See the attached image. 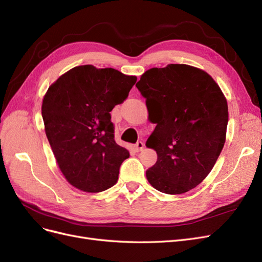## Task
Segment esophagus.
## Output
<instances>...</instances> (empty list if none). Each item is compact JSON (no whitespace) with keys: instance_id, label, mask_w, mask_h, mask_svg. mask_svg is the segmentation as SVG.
<instances>
[{"instance_id":"34e87169","label":"esophagus","mask_w":262,"mask_h":262,"mask_svg":"<svg viewBox=\"0 0 262 262\" xmlns=\"http://www.w3.org/2000/svg\"><path fill=\"white\" fill-rule=\"evenodd\" d=\"M134 148H136L138 152H140V150L144 148V143H143V142H138V143L134 145Z\"/></svg>"}]
</instances>
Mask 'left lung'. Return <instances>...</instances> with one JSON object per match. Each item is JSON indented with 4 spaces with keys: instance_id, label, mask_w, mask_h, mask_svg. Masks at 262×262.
Here are the masks:
<instances>
[{
    "instance_id": "8db88e82",
    "label": "left lung",
    "mask_w": 262,
    "mask_h": 262,
    "mask_svg": "<svg viewBox=\"0 0 262 262\" xmlns=\"http://www.w3.org/2000/svg\"><path fill=\"white\" fill-rule=\"evenodd\" d=\"M136 86L156 124L145 145L156 150L157 162L146 178L158 191L185 193L209 175L224 146V94L210 74L188 64L149 69Z\"/></svg>"
}]
</instances>
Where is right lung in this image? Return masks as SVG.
Listing matches in <instances>:
<instances>
[{"mask_svg":"<svg viewBox=\"0 0 262 262\" xmlns=\"http://www.w3.org/2000/svg\"><path fill=\"white\" fill-rule=\"evenodd\" d=\"M136 82L137 76L87 64L62 74L45 94L46 136L63 176L76 189L101 192L118 181L130 154L116 143L110 112Z\"/></svg>","mask_w":262,"mask_h":262,"instance_id":"1","label":"right lung"}]
</instances>
